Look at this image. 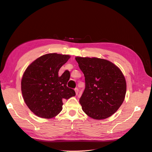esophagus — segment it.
Segmentation results:
<instances>
[{"instance_id": "34e87169", "label": "esophagus", "mask_w": 152, "mask_h": 152, "mask_svg": "<svg viewBox=\"0 0 152 152\" xmlns=\"http://www.w3.org/2000/svg\"><path fill=\"white\" fill-rule=\"evenodd\" d=\"M75 92H76V95L78 94V92H79L78 88H76L75 89Z\"/></svg>"}]
</instances>
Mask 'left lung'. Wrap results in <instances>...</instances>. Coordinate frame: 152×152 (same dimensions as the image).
<instances>
[{
	"label": "left lung",
	"mask_w": 152,
	"mask_h": 152,
	"mask_svg": "<svg viewBox=\"0 0 152 152\" xmlns=\"http://www.w3.org/2000/svg\"><path fill=\"white\" fill-rule=\"evenodd\" d=\"M85 76V88L80 99L83 111L91 118H109L125 98L126 83L123 72L111 61L98 58H75Z\"/></svg>",
	"instance_id": "1"
}]
</instances>
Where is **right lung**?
<instances>
[{
  "label": "right lung",
  "instance_id": "1",
  "mask_svg": "<svg viewBox=\"0 0 152 152\" xmlns=\"http://www.w3.org/2000/svg\"><path fill=\"white\" fill-rule=\"evenodd\" d=\"M70 57L57 53L44 54L33 61L24 72L21 81L23 98L30 110L39 118L56 116L62 110L63 100L76 95L73 89L67 87L69 71L58 75Z\"/></svg>",
  "mask_w": 152,
  "mask_h": 152
}]
</instances>
